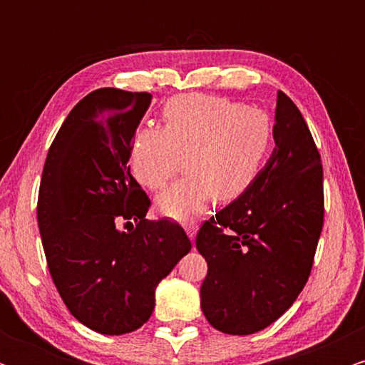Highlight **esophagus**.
I'll return each mask as SVG.
<instances>
[{
  "instance_id": "esophagus-1",
  "label": "esophagus",
  "mask_w": 365,
  "mask_h": 365,
  "mask_svg": "<svg viewBox=\"0 0 365 365\" xmlns=\"http://www.w3.org/2000/svg\"><path fill=\"white\" fill-rule=\"evenodd\" d=\"M197 230H199V225L194 223V221H192V223H187L185 225V232H187V235H188V238H190V240H194V238H195Z\"/></svg>"
}]
</instances>
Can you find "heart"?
Instances as JSON below:
<instances>
[{"instance_id": "b5f03b06", "label": "heart", "mask_w": 365, "mask_h": 365, "mask_svg": "<svg viewBox=\"0 0 365 365\" xmlns=\"http://www.w3.org/2000/svg\"><path fill=\"white\" fill-rule=\"evenodd\" d=\"M166 127L142 125L130 145V170L140 185L165 187L187 154L185 178L158 195L165 216L190 221L212 199L244 195L262 173L274 149V123L266 111L228 98L182 94L163 108Z\"/></svg>"}]
</instances>
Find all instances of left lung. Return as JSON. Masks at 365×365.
<instances>
[{"instance_id":"obj_1","label":"left lung","mask_w":365,"mask_h":365,"mask_svg":"<svg viewBox=\"0 0 365 365\" xmlns=\"http://www.w3.org/2000/svg\"><path fill=\"white\" fill-rule=\"evenodd\" d=\"M276 148L244 195L200 226V307L212 328L252 334L283 316L311 274L324 221L322 165L302 113L282 91Z\"/></svg>"}]
</instances>
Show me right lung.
Here are the masks:
<instances>
[{"label":"right lung","mask_w":365,"mask_h":365,"mask_svg":"<svg viewBox=\"0 0 365 365\" xmlns=\"http://www.w3.org/2000/svg\"><path fill=\"white\" fill-rule=\"evenodd\" d=\"M150 99L113 87L86 96L54 137L41 178L37 223L54 287L75 319L101 334L148 322L158 283L192 249L178 223L145 220L150 200L130 173Z\"/></svg>","instance_id":"add662e5"}]
</instances>
